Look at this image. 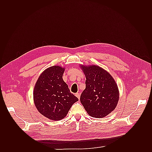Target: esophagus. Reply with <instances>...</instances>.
<instances>
[{"label":"esophagus","instance_id":"esophagus-1","mask_svg":"<svg viewBox=\"0 0 152 152\" xmlns=\"http://www.w3.org/2000/svg\"><path fill=\"white\" fill-rule=\"evenodd\" d=\"M75 95H76V97H78V99H80V93H76V94H75Z\"/></svg>","mask_w":152,"mask_h":152}]
</instances>
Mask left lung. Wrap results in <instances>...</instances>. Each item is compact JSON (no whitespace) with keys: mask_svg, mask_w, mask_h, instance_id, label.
<instances>
[{"mask_svg":"<svg viewBox=\"0 0 152 152\" xmlns=\"http://www.w3.org/2000/svg\"><path fill=\"white\" fill-rule=\"evenodd\" d=\"M80 67L86 76V89L80 96V101L88 114L102 118L115 108L119 100L117 83L104 69L96 65Z\"/></svg>","mask_w":152,"mask_h":152,"instance_id":"obj_1","label":"left lung"}]
</instances>
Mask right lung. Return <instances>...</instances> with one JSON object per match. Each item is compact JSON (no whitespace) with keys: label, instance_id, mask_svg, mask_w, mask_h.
I'll list each match as a JSON object with an SVG mask.
<instances>
[{"label":"right lung","instance_id":"1","mask_svg":"<svg viewBox=\"0 0 152 152\" xmlns=\"http://www.w3.org/2000/svg\"><path fill=\"white\" fill-rule=\"evenodd\" d=\"M64 68L53 66L42 73L33 91L34 104L41 114L51 120H61L78 99L71 93L63 80Z\"/></svg>","mask_w":152,"mask_h":152}]
</instances>
